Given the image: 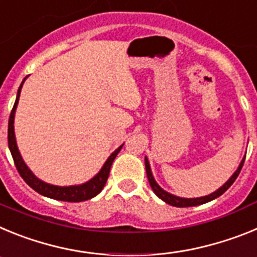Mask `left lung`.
Masks as SVG:
<instances>
[{"mask_svg": "<svg viewBox=\"0 0 257 257\" xmlns=\"http://www.w3.org/2000/svg\"><path fill=\"white\" fill-rule=\"evenodd\" d=\"M244 158H246V157H244ZM243 163H244V160L240 162L239 167H238L237 171L233 174V176H231V178L229 179V180L226 181V183L220 188V189H217L216 192H213L212 194H210V196L201 197V198H180V197L172 196V194H170V193L165 192V190H163L162 188H160V185L156 183V180H154L153 175H152V171H151V167H149V162L147 158H145V170H147V176H148L149 184H151L152 189H153V192L156 193L157 197H160V198L162 199V201H165L166 203L175 206V207H192V206H198V205H203V203H207V202L212 201V199L221 196L222 193H225L226 190L230 188L231 184L234 183L235 179L238 178L240 170H242V167H243Z\"/></svg>", "mask_w": 257, "mask_h": 257, "instance_id": "obj_1", "label": "left lung"}]
</instances>
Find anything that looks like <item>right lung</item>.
Listing matches in <instances>:
<instances>
[{"instance_id":"right-lung-1","label":"right lung","mask_w":257,"mask_h":257,"mask_svg":"<svg viewBox=\"0 0 257 257\" xmlns=\"http://www.w3.org/2000/svg\"><path fill=\"white\" fill-rule=\"evenodd\" d=\"M26 78L23 79L22 85H20L19 90H18V96L15 104L13 106V110L10 113V118H9V128H8V142H9V148H10L11 156L15 166H17L18 172L23 178V180L28 184L32 189H35L36 192L42 194L45 197H49L52 199H58V201H64V202H82L87 201V199L94 198L97 196L99 193L103 190L104 185H105L106 180H108L109 171H110V166H112L113 161L117 157L118 152L121 151L122 145L118 149H115L110 157H109L106 162L104 163L103 169L99 171V174L92 178L91 180L87 181L81 185H72V187H56V185H51V184L44 183L40 179H37L35 175L32 174L31 170L27 167L24 161L22 160L19 151H18L17 142H15V134H14V115H15V109H17L18 101H19L20 91H22V86L24 83Z\"/></svg>"}]
</instances>
